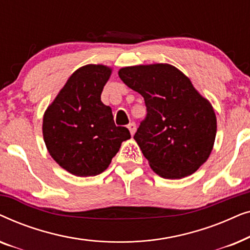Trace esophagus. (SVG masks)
<instances>
[{
	"label": "esophagus",
	"mask_w": 250,
	"mask_h": 250,
	"mask_svg": "<svg viewBox=\"0 0 250 250\" xmlns=\"http://www.w3.org/2000/svg\"><path fill=\"white\" fill-rule=\"evenodd\" d=\"M127 128L129 129V133H131V135H134V133L136 131L135 123H129V124L127 125Z\"/></svg>",
	"instance_id": "34e87169"
}]
</instances>
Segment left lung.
Masks as SVG:
<instances>
[{
	"mask_svg": "<svg viewBox=\"0 0 250 250\" xmlns=\"http://www.w3.org/2000/svg\"><path fill=\"white\" fill-rule=\"evenodd\" d=\"M118 75L145 99L146 116L134 140L153 172L170 180L193 174L208 159L216 136L210 102L172 64L124 67Z\"/></svg>",
	"mask_w": 250,
	"mask_h": 250,
	"instance_id": "left-lung-1",
	"label": "left lung"
}]
</instances>
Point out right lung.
I'll return each instance as SVG.
<instances>
[{
	"mask_svg": "<svg viewBox=\"0 0 250 250\" xmlns=\"http://www.w3.org/2000/svg\"><path fill=\"white\" fill-rule=\"evenodd\" d=\"M111 68L86 64L75 71L44 112L43 138L51 157L76 176L108 168L123 141L131 138L116 126L111 108L101 101Z\"/></svg>",
	"mask_w": 250,
	"mask_h": 250,
	"instance_id": "add662e5",
	"label": "right lung"
}]
</instances>
